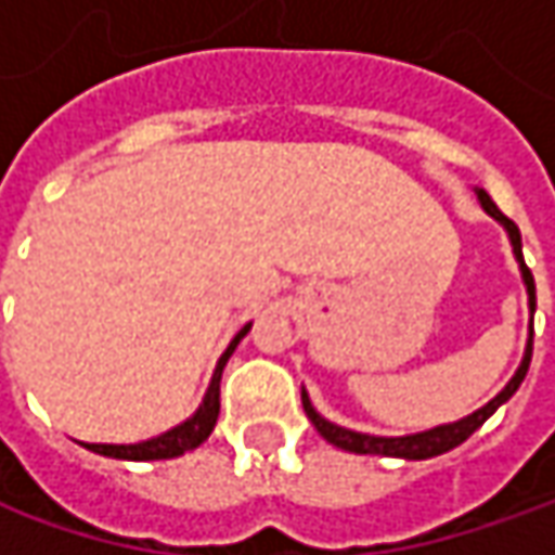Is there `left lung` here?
<instances>
[{"label": "left lung", "instance_id": "obj_1", "mask_svg": "<svg viewBox=\"0 0 555 555\" xmlns=\"http://www.w3.org/2000/svg\"><path fill=\"white\" fill-rule=\"evenodd\" d=\"M476 194H479L481 209H485L494 222H501L503 228H506V234H509L513 256H516V262H519L525 289H528V309H531V318H534V278H531V271H528V266H525V259H522V234H519L516 222H513V219H506L501 209H498V203L491 201L481 188L476 191ZM531 346H534V327L528 331V346H525V358H522V364H519V371H516V376H513V379L503 386V392L494 395L485 408H479L476 414L463 416V420H457V423H444V426L426 429V433H416V436L386 438V436H367V433H354V429H343V426H336V423H331V420H324V416L311 408L306 389H302V408H306V414H309V420L314 423V429L327 438L331 444L343 448V451H352V454H383V457H404V460L438 457V454H448L451 448L463 444V441L473 436L488 416L501 408L503 401H509V398L516 395V389L522 386L525 373H528V364H531Z\"/></svg>", "mask_w": 555, "mask_h": 555}]
</instances>
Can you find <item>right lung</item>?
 <instances>
[{
	"instance_id": "1",
	"label": "right lung",
	"mask_w": 555,
	"mask_h": 555,
	"mask_svg": "<svg viewBox=\"0 0 555 555\" xmlns=\"http://www.w3.org/2000/svg\"><path fill=\"white\" fill-rule=\"evenodd\" d=\"M249 327L253 324H246L244 331L231 339V346L224 349L222 358H219L216 373H212V383H209V389L203 395V404L197 408V414L188 416L176 429H169V433H163L157 438H147V441H139V444H86V448L95 451V454L117 460H169L182 457L184 451H194L197 444H203L209 438L216 420H219V383H222V371L224 364H228V358H231V352L237 349V343L249 333Z\"/></svg>"
}]
</instances>
